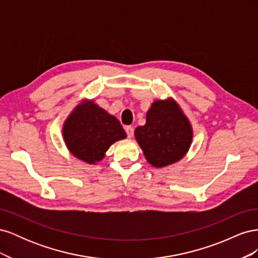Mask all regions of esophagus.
I'll return each mask as SVG.
<instances>
[{
  "mask_svg": "<svg viewBox=\"0 0 258 258\" xmlns=\"http://www.w3.org/2000/svg\"><path fill=\"white\" fill-rule=\"evenodd\" d=\"M124 130H126V134L128 136V138H132V136H134V128H132L131 126H127L126 128H124Z\"/></svg>",
  "mask_w": 258,
  "mask_h": 258,
  "instance_id": "obj_1",
  "label": "esophagus"
}]
</instances>
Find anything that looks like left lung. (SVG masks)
<instances>
[{
	"label": "left lung",
	"mask_w": 258,
	"mask_h": 258,
	"mask_svg": "<svg viewBox=\"0 0 258 258\" xmlns=\"http://www.w3.org/2000/svg\"><path fill=\"white\" fill-rule=\"evenodd\" d=\"M135 137L146 160L162 168L181 160L188 152L192 128L181 107L170 98L152 103L145 124L136 128Z\"/></svg>",
	"instance_id": "8db88e82"
}]
</instances>
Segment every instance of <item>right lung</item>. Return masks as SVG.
<instances>
[{
	"mask_svg": "<svg viewBox=\"0 0 258 258\" xmlns=\"http://www.w3.org/2000/svg\"><path fill=\"white\" fill-rule=\"evenodd\" d=\"M62 134L69 151L90 165L102 160L113 143L127 137L116 117L88 100L69 115Z\"/></svg>",
	"mask_w": 258,
	"mask_h": 258,
	"instance_id": "1",
	"label": "right lung"
}]
</instances>
